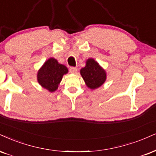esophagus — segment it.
I'll return each instance as SVG.
<instances>
[{"label": "esophagus", "instance_id": "esophagus-1", "mask_svg": "<svg viewBox=\"0 0 156 156\" xmlns=\"http://www.w3.org/2000/svg\"><path fill=\"white\" fill-rule=\"evenodd\" d=\"M69 72L72 73V74H76L77 72V69L75 68V67H71L69 69Z\"/></svg>", "mask_w": 156, "mask_h": 156}]
</instances>
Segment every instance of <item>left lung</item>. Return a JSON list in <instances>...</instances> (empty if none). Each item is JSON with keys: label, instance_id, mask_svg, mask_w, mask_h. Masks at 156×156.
<instances>
[{"label": "left lung", "instance_id": "left-lung-1", "mask_svg": "<svg viewBox=\"0 0 156 156\" xmlns=\"http://www.w3.org/2000/svg\"><path fill=\"white\" fill-rule=\"evenodd\" d=\"M80 74L87 87L91 90L101 87L106 80L107 76L105 69L91 58L86 61L85 66L81 69Z\"/></svg>", "mask_w": 156, "mask_h": 156}]
</instances>
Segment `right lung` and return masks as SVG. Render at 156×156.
<instances>
[{"label":"right lung","mask_w":156,"mask_h":156,"mask_svg":"<svg viewBox=\"0 0 156 156\" xmlns=\"http://www.w3.org/2000/svg\"><path fill=\"white\" fill-rule=\"evenodd\" d=\"M68 72L66 66L59 63L54 58H50L38 70L37 82L41 87L53 93L58 87L63 75Z\"/></svg>","instance_id":"obj_1"}]
</instances>
